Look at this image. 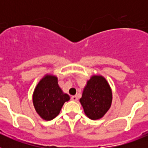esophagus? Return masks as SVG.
Listing matches in <instances>:
<instances>
[{
  "instance_id": "1",
  "label": "esophagus",
  "mask_w": 148,
  "mask_h": 148,
  "mask_svg": "<svg viewBox=\"0 0 148 148\" xmlns=\"http://www.w3.org/2000/svg\"><path fill=\"white\" fill-rule=\"evenodd\" d=\"M71 100L74 101H78V97H77L76 95H73L71 97Z\"/></svg>"
}]
</instances>
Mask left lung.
<instances>
[{
    "mask_svg": "<svg viewBox=\"0 0 148 148\" xmlns=\"http://www.w3.org/2000/svg\"><path fill=\"white\" fill-rule=\"evenodd\" d=\"M80 102L90 119H99L108 112L112 103V92L104 77H91L84 89Z\"/></svg>",
    "mask_w": 148,
    "mask_h": 148,
    "instance_id": "8db88e82",
    "label": "left lung"
}]
</instances>
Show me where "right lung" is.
I'll return each mask as SVG.
<instances>
[{
	"label": "right lung",
	"instance_id": "add662e5",
	"mask_svg": "<svg viewBox=\"0 0 148 148\" xmlns=\"http://www.w3.org/2000/svg\"><path fill=\"white\" fill-rule=\"evenodd\" d=\"M32 99L36 112L41 118L49 121L59 114L64 102L70 100V96L62 92L56 76L46 75L38 84Z\"/></svg>",
	"mask_w": 148,
	"mask_h": 148
}]
</instances>
